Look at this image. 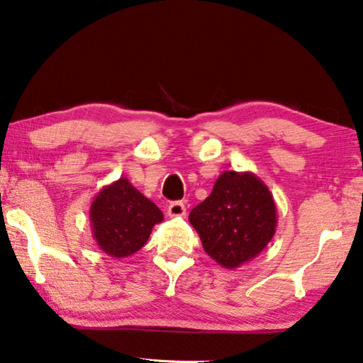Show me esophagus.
<instances>
[{"label": "esophagus", "mask_w": 363, "mask_h": 363, "mask_svg": "<svg viewBox=\"0 0 363 363\" xmlns=\"http://www.w3.org/2000/svg\"><path fill=\"white\" fill-rule=\"evenodd\" d=\"M166 213H168V216H171V218L186 216V205H184L182 202H172V203H169Z\"/></svg>", "instance_id": "1"}]
</instances>
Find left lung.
Instances as JSON below:
<instances>
[{
	"mask_svg": "<svg viewBox=\"0 0 363 363\" xmlns=\"http://www.w3.org/2000/svg\"><path fill=\"white\" fill-rule=\"evenodd\" d=\"M203 250L224 268L254 260L276 233L273 195L254 172L224 171L189 215Z\"/></svg>",
	"mask_w": 363,
	"mask_h": 363,
	"instance_id": "left-lung-1",
	"label": "left lung"
}]
</instances>
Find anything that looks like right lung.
<instances>
[{
    "label": "right lung",
    "mask_w": 363,
    "mask_h": 363,
    "mask_svg": "<svg viewBox=\"0 0 363 363\" xmlns=\"http://www.w3.org/2000/svg\"><path fill=\"white\" fill-rule=\"evenodd\" d=\"M90 226L100 249L114 258L129 257L147 244L163 213L128 181L105 186L90 206Z\"/></svg>",
    "instance_id": "obj_1"
}]
</instances>
